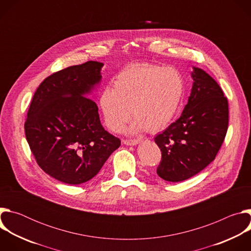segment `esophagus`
Returning a JSON list of instances; mask_svg holds the SVG:
<instances>
[{"mask_svg": "<svg viewBox=\"0 0 251 251\" xmlns=\"http://www.w3.org/2000/svg\"><path fill=\"white\" fill-rule=\"evenodd\" d=\"M139 140H123V144L127 145V146H135L137 144H139Z\"/></svg>", "mask_w": 251, "mask_h": 251, "instance_id": "34e87169", "label": "esophagus"}]
</instances>
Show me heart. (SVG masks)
Returning a JSON list of instances; mask_svg holds the SVG:
<instances>
[{
  "instance_id": "1",
  "label": "heart",
  "mask_w": 251,
  "mask_h": 251,
  "mask_svg": "<svg viewBox=\"0 0 251 251\" xmlns=\"http://www.w3.org/2000/svg\"><path fill=\"white\" fill-rule=\"evenodd\" d=\"M185 82L178 71L171 66L141 63L126 66L106 86L99 96L106 126L119 132L130 119L135 122L132 132L147 129L158 132L166 128L180 107Z\"/></svg>"
}]
</instances>
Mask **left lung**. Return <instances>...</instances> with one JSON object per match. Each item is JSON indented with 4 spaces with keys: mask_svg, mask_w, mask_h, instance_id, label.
Segmentation results:
<instances>
[{
    "mask_svg": "<svg viewBox=\"0 0 251 251\" xmlns=\"http://www.w3.org/2000/svg\"><path fill=\"white\" fill-rule=\"evenodd\" d=\"M191 95L176 122L155 137L162 152L157 174L168 182L197 175L216 158L228 127V103L209 75L193 67Z\"/></svg>",
    "mask_w": 251,
    "mask_h": 251,
    "instance_id": "left-lung-1",
    "label": "left lung"
}]
</instances>
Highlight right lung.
<instances>
[{"label": "right lung", "instance_id": "right-lung-1", "mask_svg": "<svg viewBox=\"0 0 251 251\" xmlns=\"http://www.w3.org/2000/svg\"><path fill=\"white\" fill-rule=\"evenodd\" d=\"M102 66L90 60L57 71L40 84L29 105L25 132L30 151L44 172L64 184L91 180L121 144L86 97L100 83Z\"/></svg>", "mask_w": 251, "mask_h": 251}]
</instances>
